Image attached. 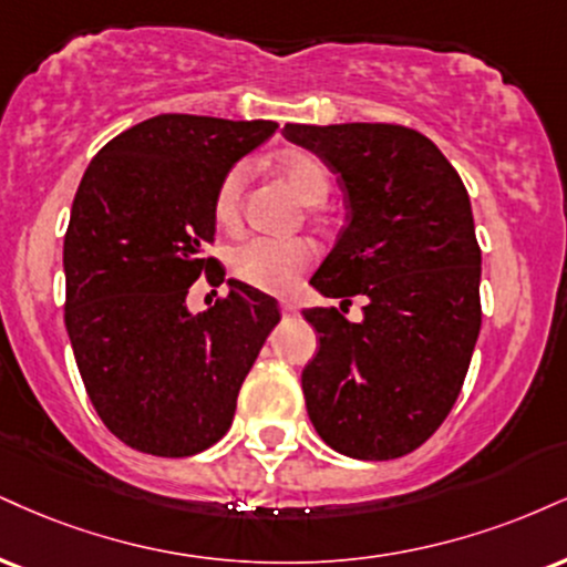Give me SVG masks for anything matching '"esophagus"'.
<instances>
[{
    "mask_svg": "<svg viewBox=\"0 0 567 567\" xmlns=\"http://www.w3.org/2000/svg\"><path fill=\"white\" fill-rule=\"evenodd\" d=\"M279 309H282L285 317H296V313H298V306L292 301H282V303H279Z\"/></svg>",
    "mask_w": 567,
    "mask_h": 567,
    "instance_id": "1",
    "label": "esophagus"
}]
</instances>
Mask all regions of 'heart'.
<instances>
[{
	"mask_svg": "<svg viewBox=\"0 0 567 567\" xmlns=\"http://www.w3.org/2000/svg\"><path fill=\"white\" fill-rule=\"evenodd\" d=\"M277 172L285 176L290 189L309 206L322 203L330 193V174L322 161L309 153H285L277 161ZM248 168L245 163L231 166L218 182L214 197V216L221 227H235L243 210ZM317 248L309 240H279V237H250L237 245L229 256L231 275L254 288L269 292H288L296 279L303 275L306 266L313 261Z\"/></svg>",
	"mask_w": 567,
	"mask_h": 567,
	"instance_id": "b5f03b06",
	"label": "heart"
}]
</instances>
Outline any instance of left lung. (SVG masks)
<instances>
[{"label":"left lung","mask_w":567,"mask_h":567,"mask_svg":"<svg viewBox=\"0 0 567 567\" xmlns=\"http://www.w3.org/2000/svg\"><path fill=\"white\" fill-rule=\"evenodd\" d=\"M338 174L349 224L311 285L364 296V319L306 309L319 351L301 385L311 425L353 460H395L452 412L481 332V248L454 166L393 124H285ZM340 306V309H343Z\"/></svg>","instance_id":"obj_1"}]
</instances>
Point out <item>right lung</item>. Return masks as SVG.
I'll return each instance as SVG.
<instances>
[{
  "instance_id": "add662e5",
  "label": "right lung",
  "mask_w": 567,
  "mask_h": 567,
  "mask_svg": "<svg viewBox=\"0 0 567 567\" xmlns=\"http://www.w3.org/2000/svg\"><path fill=\"white\" fill-rule=\"evenodd\" d=\"M275 128L163 113L107 142L79 184L63 243L65 330L100 420L136 452L214 446L279 322L277 303L237 279L210 309H187L195 279L214 282L203 250L218 182Z\"/></svg>"
}]
</instances>
